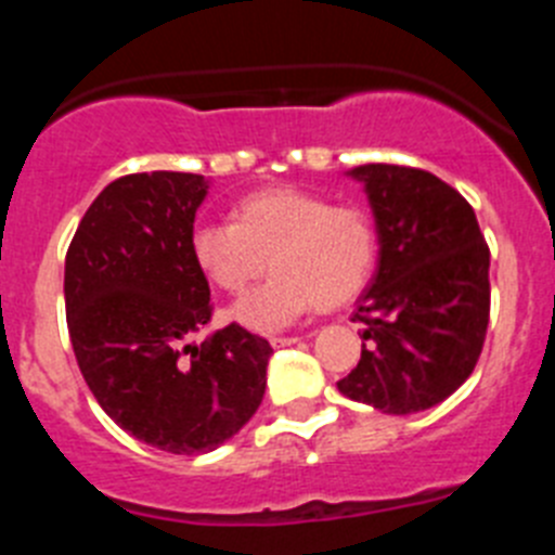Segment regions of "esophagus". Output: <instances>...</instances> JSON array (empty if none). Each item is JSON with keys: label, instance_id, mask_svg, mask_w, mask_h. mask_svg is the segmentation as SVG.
<instances>
[{"label": "esophagus", "instance_id": "esophagus-1", "mask_svg": "<svg viewBox=\"0 0 555 555\" xmlns=\"http://www.w3.org/2000/svg\"><path fill=\"white\" fill-rule=\"evenodd\" d=\"M297 341H300L297 336H272L269 338V345L272 347H292V345H297Z\"/></svg>", "mask_w": 555, "mask_h": 555}]
</instances>
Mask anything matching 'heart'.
Segmentation results:
<instances>
[{"label": "heart", "instance_id": "b5f03b06", "mask_svg": "<svg viewBox=\"0 0 555 555\" xmlns=\"http://www.w3.org/2000/svg\"><path fill=\"white\" fill-rule=\"evenodd\" d=\"M191 258L210 286L242 294L267 269V286L230 308L253 331L292 325L311 308L333 311L356 300L377 258L375 222L358 205H331L297 185L253 191L233 222H205L191 233Z\"/></svg>", "mask_w": 555, "mask_h": 555}]
</instances>
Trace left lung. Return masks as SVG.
<instances>
[{"mask_svg": "<svg viewBox=\"0 0 555 555\" xmlns=\"http://www.w3.org/2000/svg\"><path fill=\"white\" fill-rule=\"evenodd\" d=\"M377 272L358 297L361 361L338 391L384 414L442 403L478 364L489 325V247L453 185L411 166L366 164Z\"/></svg>", "mask_w": 555, "mask_h": 555, "instance_id": "left-lung-1", "label": "left lung"}]
</instances>
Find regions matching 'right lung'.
Masks as SVG:
<instances>
[{
    "instance_id": "obj_1",
    "label": "right lung",
    "mask_w": 555,
    "mask_h": 555,
    "mask_svg": "<svg viewBox=\"0 0 555 555\" xmlns=\"http://www.w3.org/2000/svg\"><path fill=\"white\" fill-rule=\"evenodd\" d=\"M208 180L125 175L102 189L66 253V322L88 389L113 423L166 453L217 450L258 411L267 338L210 322V288L191 258Z\"/></svg>"
}]
</instances>
